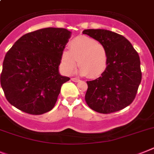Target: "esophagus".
Instances as JSON below:
<instances>
[{
	"label": "esophagus",
	"instance_id": "1",
	"mask_svg": "<svg viewBox=\"0 0 154 154\" xmlns=\"http://www.w3.org/2000/svg\"><path fill=\"white\" fill-rule=\"evenodd\" d=\"M71 81H73V82H79V81H80V79L74 78V77H73V78H71Z\"/></svg>",
	"mask_w": 154,
	"mask_h": 154
}]
</instances>
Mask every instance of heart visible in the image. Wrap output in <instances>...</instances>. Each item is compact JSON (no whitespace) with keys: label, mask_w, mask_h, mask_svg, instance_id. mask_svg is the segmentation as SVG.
I'll list each match as a JSON object with an SVG mask.
<instances>
[{"label":"heart","mask_w":154,"mask_h":154,"mask_svg":"<svg viewBox=\"0 0 154 154\" xmlns=\"http://www.w3.org/2000/svg\"><path fill=\"white\" fill-rule=\"evenodd\" d=\"M69 51H63L60 58L61 66L66 73L73 71L77 60L80 66L77 73L81 76L97 78L105 71L109 61L108 51L95 39L84 35L77 36L69 42Z\"/></svg>","instance_id":"heart-1"}]
</instances>
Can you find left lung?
Instances as JSON below:
<instances>
[{
  "instance_id": "obj_1",
  "label": "left lung",
  "mask_w": 154,
  "mask_h": 154,
  "mask_svg": "<svg viewBox=\"0 0 154 154\" xmlns=\"http://www.w3.org/2000/svg\"><path fill=\"white\" fill-rule=\"evenodd\" d=\"M88 35L102 44L109 54V61L102 75L87 81L85 101L95 112L108 114L129 105L136 97L142 73L138 53L129 40L106 29H85Z\"/></svg>"
}]
</instances>
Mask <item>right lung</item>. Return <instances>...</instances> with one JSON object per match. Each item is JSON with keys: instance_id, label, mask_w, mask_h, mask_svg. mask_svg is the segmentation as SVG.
<instances>
[{"instance_id": "1", "label": "right lung", "mask_w": 154, "mask_h": 154, "mask_svg": "<svg viewBox=\"0 0 154 154\" xmlns=\"http://www.w3.org/2000/svg\"><path fill=\"white\" fill-rule=\"evenodd\" d=\"M71 32L45 28L24 35L6 53L1 74L5 97L19 110L42 115L52 110L68 77L59 72Z\"/></svg>"}]
</instances>
